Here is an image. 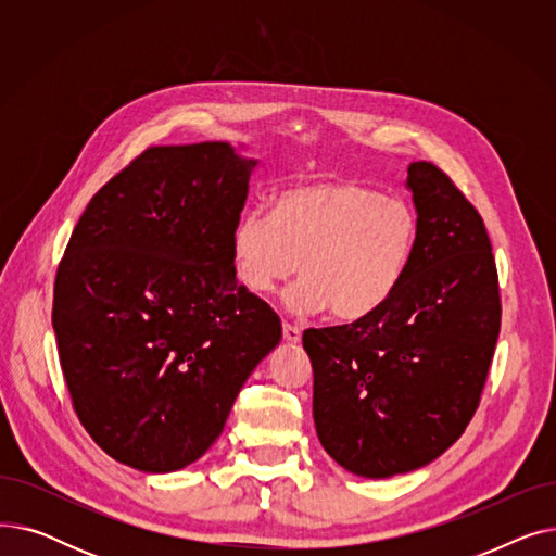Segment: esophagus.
Here are the masks:
<instances>
[{"label":"esophagus","mask_w":556,"mask_h":556,"mask_svg":"<svg viewBox=\"0 0 556 556\" xmlns=\"http://www.w3.org/2000/svg\"><path fill=\"white\" fill-rule=\"evenodd\" d=\"M283 340H286L288 344H298V342L302 340V331H300L298 327H293V325L283 323Z\"/></svg>","instance_id":"34e87169"}]
</instances>
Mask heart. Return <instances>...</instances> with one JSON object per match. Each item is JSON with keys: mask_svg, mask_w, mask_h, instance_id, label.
Segmentation results:
<instances>
[{"mask_svg": "<svg viewBox=\"0 0 556 556\" xmlns=\"http://www.w3.org/2000/svg\"><path fill=\"white\" fill-rule=\"evenodd\" d=\"M419 245L413 204L352 180H311L283 189L273 212H248L231 229V268L252 295H283L295 315L331 308L340 323L381 311L401 288Z\"/></svg>", "mask_w": 556, "mask_h": 556, "instance_id": "obj_1", "label": "heart"}]
</instances>
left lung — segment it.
<instances>
[{
  "instance_id": "left-lung-1",
  "label": "left lung",
  "mask_w": 556,
  "mask_h": 556,
  "mask_svg": "<svg viewBox=\"0 0 556 556\" xmlns=\"http://www.w3.org/2000/svg\"><path fill=\"white\" fill-rule=\"evenodd\" d=\"M419 245L396 295L352 325L304 331L325 451L371 480L421 469L469 426L501 333L480 214L430 162L407 166Z\"/></svg>"
}]
</instances>
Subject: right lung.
I'll return each instance as SVG.
<instances>
[{
    "mask_svg": "<svg viewBox=\"0 0 556 556\" xmlns=\"http://www.w3.org/2000/svg\"><path fill=\"white\" fill-rule=\"evenodd\" d=\"M225 141L155 146L76 223L53 286V331L74 410L116 462L173 473L218 440L277 313L231 268L258 160Z\"/></svg>",
    "mask_w": 556,
    "mask_h": 556,
    "instance_id": "add662e5",
    "label": "right lung"
}]
</instances>
